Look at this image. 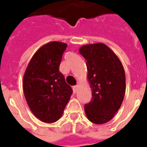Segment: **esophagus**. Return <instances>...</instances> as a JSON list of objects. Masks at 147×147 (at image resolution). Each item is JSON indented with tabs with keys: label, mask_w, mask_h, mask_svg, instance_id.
<instances>
[{
	"label": "esophagus",
	"mask_w": 147,
	"mask_h": 147,
	"mask_svg": "<svg viewBox=\"0 0 147 147\" xmlns=\"http://www.w3.org/2000/svg\"><path fill=\"white\" fill-rule=\"evenodd\" d=\"M78 87H79V86H78V85H76V86H74L73 87H72V90H73V93H74V94H76V93L77 92V90H78Z\"/></svg>",
	"instance_id": "obj_1"
}]
</instances>
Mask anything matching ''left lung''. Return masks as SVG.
I'll return each instance as SVG.
<instances>
[{
    "label": "left lung",
    "instance_id": "left-lung-1",
    "mask_svg": "<svg viewBox=\"0 0 147 147\" xmlns=\"http://www.w3.org/2000/svg\"><path fill=\"white\" fill-rule=\"evenodd\" d=\"M80 53L86 61L91 101L84 106L88 120L96 124L113 118L122 104L126 90L125 72L120 59L103 43L83 45Z\"/></svg>",
    "mask_w": 147,
    "mask_h": 147
}]
</instances>
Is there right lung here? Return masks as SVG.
Returning <instances> with one entry per match:
<instances>
[{
	"mask_svg": "<svg viewBox=\"0 0 147 147\" xmlns=\"http://www.w3.org/2000/svg\"><path fill=\"white\" fill-rule=\"evenodd\" d=\"M67 44L50 42L34 54L25 71L24 96L29 108L42 122L53 123L62 116L72 94L59 71Z\"/></svg>",
	"mask_w": 147,
	"mask_h": 147,
	"instance_id": "1",
	"label": "right lung"
}]
</instances>
